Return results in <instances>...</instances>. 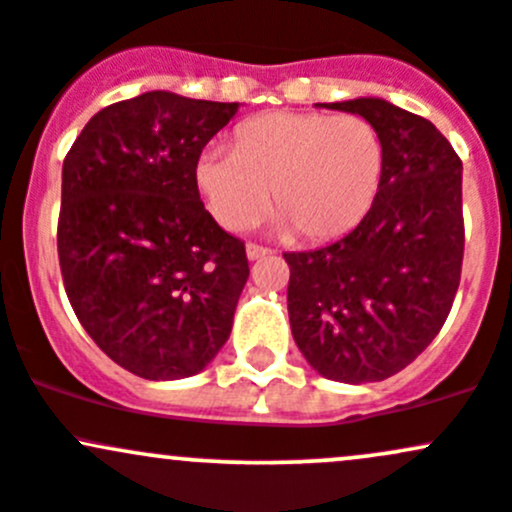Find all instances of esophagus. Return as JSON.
I'll return each instance as SVG.
<instances>
[{
	"label": "esophagus",
	"mask_w": 512,
	"mask_h": 512,
	"mask_svg": "<svg viewBox=\"0 0 512 512\" xmlns=\"http://www.w3.org/2000/svg\"><path fill=\"white\" fill-rule=\"evenodd\" d=\"M271 254V249H266V246H258V244H246V256H249V261H258V258L268 256Z\"/></svg>",
	"instance_id": "esophagus-1"
}]
</instances>
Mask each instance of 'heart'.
Instances as JSON below:
<instances>
[{
	"label": "heart",
	"mask_w": 512,
	"mask_h": 512,
	"mask_svg": "<svg viewBox=\"0 0 512 512\" xmlns=\"http://www.w3.org/2000/svg\"><path fill=\"white\" fill-rule=\"evenodd\" d=\"M381 178V134L356 114H263L236 129L234 148H205L195 166L207 210L224 229L256 224L273 190L278 227L307 241L351 232L376 202Z\"/></svg>",
	"instance_id": "obj_1"
}]
</instances>
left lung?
<instances>
[{
  "label": "left lung",
  "mask_w": 512,
  "mask_h": 512,
  "mask_svg": "<svg viewBox=\"0 0 512 512\" xmlns=\"http://www.w3.org/2000/svg\"><path fill=\"white\" fill-rule=\"evenodd\" d=\"M320 107L373 124L383 178L359 227L317 251L283 254L290 329L320 376L383 381L430 346L452 310L464 258L461 161L437 126L386 100Z\"/></svg>",
  "instance_id": "8db88e82"
}]
</instances>
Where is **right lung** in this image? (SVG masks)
Wrapping results in <instances>:
<instances>
[{
  "instance_id": "right-lung-1",
  "label": "right lung",
  "mask_w": 512,
  "mask_h": 512,
  "mask_svg": "<svg viewBox=\"0 0 512 512\" xmlns=\"http://www.w3.org/2000/svg\"><path fill=\"white\" fill-rule=\"evenodd\" d=\"M236 109L144 92L97 112L63 161L65 293L104 354L148 381L195 376L232 332L249 258L202 205L195 166Z\"/></svg>"
}]
</instances>
